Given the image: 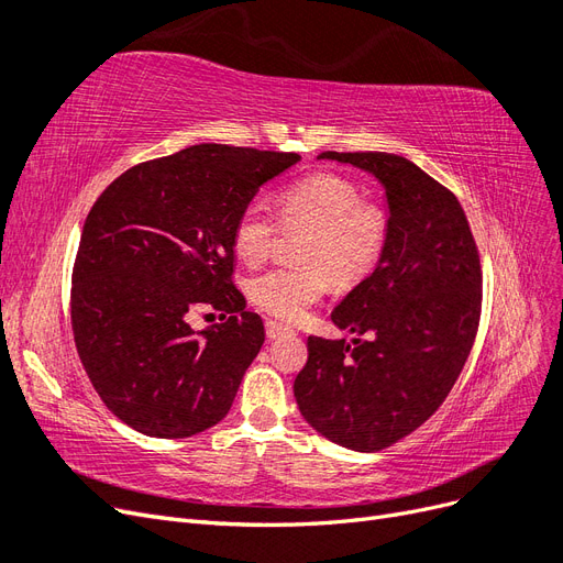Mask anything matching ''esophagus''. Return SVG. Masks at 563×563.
Returning a JSON list of instances; mask_svg holds the SVG:
<instances>
[{"instance_id": "esophagus-1", "label": "esophagus", "mask_w": 563, "mask_h": 563, "mask_svg": "<svg viewBox=\"0 0 563 563\" xmlns=\"http://www.w3.org/2000/svg\"><path fill=\"white\" fill-rule=\"evenodd\" d=\"M265 333H267V338L269 340H277V338H282V335H288V333H294V329L291 327H286V323H282V321H265Z\"/></svg>"}]
</instances>
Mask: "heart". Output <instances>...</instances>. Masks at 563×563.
<instances>
[{"label":"heart","instance_id":"1","mask_svg":"<svg viewBox=\"0 0 563 563\" xmlns=\"http://www.w3.org/2000/svg\"><path fill=\"white\" fill-rule=\"evenodd\" d=\"M364 195L350 178L314 174L294 183L279 195L282 223L308 228L300 261L308 267H272L249 282L251 300L282 319H298L327 294L331 279L352 286L378 267L387 236L389 216ZM277 223L261 203H249L232 230L240 258L258 265L267 258Z\"/></svg>","mask_w":563,"mask_h":563}]
</instances>
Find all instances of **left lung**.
<instances>
[{"mask_svg":"<svg viewBox=\"0 0 563 563\" xmlns=\"http://www.w3.org/2000/svg\"><path fill=\"white\" fill-rule=\"evenodd\" d=\"M376 178L389 216L378 267L335 305L352 343L308 338L294 383L300 416L350 451H378L411 434L449 397L482 310V267L457 199L385 152H321ZM372 338L362 341L358 335Z\"/></svg>","mask_w":563,"mask_h":563,"instance_id":"obj_1","label":"left lung"}]
</instances>
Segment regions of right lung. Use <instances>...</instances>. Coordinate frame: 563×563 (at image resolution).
I'll list each match as a JSON object with an SVG mask.
<instances>
[{"label": "right lung", "instance_id": "add662e5", "mask_svg": "<svg viewBox=\"0 0 563 563\" xmlns=\"http://www.w3.org/2000/svg\"><path fill=\"white\" fill-rule=\"evenodd\" d=\"M296 152L201 143L129 168L87 216L73 269L79 360L135 432L185 439L223 420L265 340L232 284L236 218ZM203 307L230 313L201 332Z\"/></svg>", "mask_w": 563, "mask_h": 563}]
</instances>
